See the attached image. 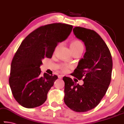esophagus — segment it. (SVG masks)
I'll use <instances>...</instances> for the list:
<instances>
[{"label":"esophagus","instance_id":"34e87169","mask_svg":"<svg viewBox=\"0 0 124 124\" xmlns=\"http://www.w3.org/2000/svg\"><path fill=\"white\" fill-rule=\"evenodd\" d=\"M62 77H63V75H58V78L59 79H62Z\"/></svg>","mask_w":124,"mask_h":124}]
</instances>
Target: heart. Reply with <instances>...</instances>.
Masks as SVG:
<instances>
[{
    "label": "heart",
    "instance_id": "obj_1",
    "mask_svg": "<svg viewBox=\"0 0 124 124\" xmlns=\"http://www.w3.org/2000/svg\"><path fill=\"white\" fill-rule=\"evenodd\" d=\"M70 48L73 52L79 50H82L83 51L84 46L81 41L78 40H75L71 42ZM70 67V66L69 65H64L62 66V69L63 70V71H65L67 70L68 68H69Z\"/></svg>",
    "mask_w": 124,
    "mask_h": 124
}]
</instances>
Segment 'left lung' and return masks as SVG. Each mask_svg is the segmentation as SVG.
Wrapping results in <instances>:
<instances>
[{
    "instance_id": "left-lung-1",
    "label": "left lung",
    "mask_w": 124,
    "mask_h": 124,
    "mask_svg": "<svg viewBox=\"0 0 124 124\" xmlns=\"http://www.w3.org/2000/svg\"><path fill=\"white\" fill-rule=\"evenodd\" d=\"M73 32L84 42L86 52L72 75L83 79L84 83L80 85L69 77H63L64 100L71 110L83 112L96 107L106 93L111 80L112 59L107 45L97 32L80 27H75Z\"/></svg>"
}]
</instances>
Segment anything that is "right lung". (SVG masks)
<instances>
[{
    "label": "right lung",
    "instance_id": "obj_1",
    "mask_svg": "<svg viewBox=\"0 0 124 124\" xmlns=\"http://www.w3.org/2000/svg\"><path fill=\"white\" fill-rule=\"evenodd\" d=\"M73 26L52 23L41 26L30 33L21 43L11 63L9 83L14 98L26 108L42 105L58 79L45 73L40 66L45 58H51L59 42L65 40Z\"/></svg>",
    "mask_w": 124,
    "mask_h": 124
}]
</instances>
